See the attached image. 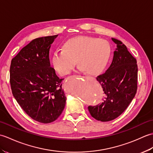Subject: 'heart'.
Here are the masks:
<instances>
[{
	"label": "heart",
	"mask_w": 153,
	"mask_h": 153,
	"mask_svg": "<svg viewBox=\"0 0 153 153\" xmlns=\"http://www.w3.org/2000/svg\"><path fill=\"white\" fill-rule=\"evenodd\" d=\"M112 47L108 41L90 36H77L66 41L63 48L52 56L54 69L62 76L69 74L77 63L79 69L95 75L105 69L111 56Z\"/></svg>",
	"instance_id": "heart-1"
}]
</instances>
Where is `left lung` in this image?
<instances>
[{
    "instance_id": "left-lung-1",
    "label": "left lung",
    "mask_w": 153,
    "mask_h": 153,
    "mask_svg": "<svg viewBox=\"0 0 153 153\" xmlns=\"http://www.w3.org/2000/svg\"><path fill=\"white\" fill-rule=\"evenodd\" d=\"M117 48L114 52L112 64L108 70L97 77L105 94L102 103L88 110L92 117L101 122L116 119L128 108L137 92V60L126 46L116 39L112 38Z\"/></svg>"
}]
</instances>
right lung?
I'll return each instance as SVG.
<instances>
[{
  "label": "right lung",
  "instance_id": "right-lung-1",
  "mask_svg": "<svg viewBox=\"0 0 153 153\" xmlns=\"http://www.w3.org/2000/svg\"><path fill=\"white\" fill-rule=\"evenodd\" d=\"M58 35L32 40L12 58L10 82L15 99L35 121L48 123L62 112L66 97L62 82L51 67L49 50Z\"/></svg>",
  "mask_w": 153,
  "mask_h": 153
}]
</instances>
